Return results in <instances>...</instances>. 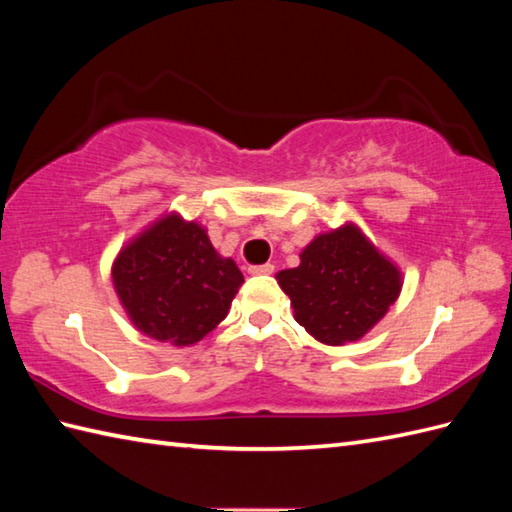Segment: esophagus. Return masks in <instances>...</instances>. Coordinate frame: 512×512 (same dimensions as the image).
Here are the masks:
<instances>
[{
	"instance_id": "1",
	"label": "esophagus",
	"mask_w": 512,
	"mask_h": 512,
	"mask_svg": "<svg viewBox=\"0 0 512 512\" xmlns=\"http://www.w3.org/2000/svg\"><path fill=\"white\" fill-rule=\"evenodd\" d=\"M275 270L273 264H259V266H248L250 275H270Z\"/></svg>"
}]
</instances>
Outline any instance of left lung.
Listing matches in <instances>:
<instances>
[{
  "mask_svg": "<svg viewBox=\"0 0 512 512\" xmlns=\"http://www.w3.org/2000/svg\"><path fill=\"white\" fill-rule=\"evenodd\" d=\"M299 257L277 281L297 323L325 345L358 341L400 295V270L352 222L317 235Z\"/></svg>",
  "mask_w": 512,
  "mask_h": 512,
  "instance_id": "left-lung-1",
  "label": "left lung"
}]
</instances>
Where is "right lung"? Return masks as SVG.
Returning <instances> with one entry per match:
<instances>
[{"mask_svg": "<svg viewBox=\"0 0 512 512\" xmlns=\"http://www.w3.org/2000/svg\"><path fill=\"white\" fill-rule=\"evenodd\" d=\"M112 281L140 332L187 347L226 319L244 275L217 253L198 222L169 213L121 248Z\"/></svg>", "mask_w": 512, "mask_h": 512, "instance_id": "right-lung-1", "label": "right lung"}]
</instances>
